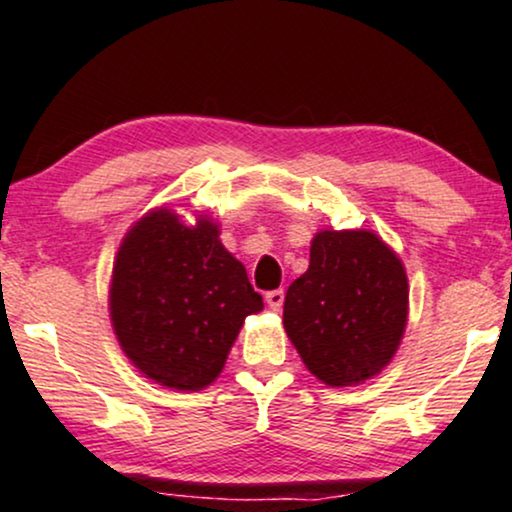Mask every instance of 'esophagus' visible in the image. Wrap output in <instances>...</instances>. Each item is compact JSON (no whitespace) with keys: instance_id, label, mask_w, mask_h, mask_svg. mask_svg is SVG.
<instances>
[{"instance_id":"obj_1","label":"esophagus","mask_w":512,"mask_h":512,"mask_svg":"<svg viewBox=\"0 0 512 512\" xmlns=\"http://www.w3.org/2000/svg\"><path fill=\"white\" fill-rule=\"evenodd\" d=\"M282 302H285V292H282V290H270V292H266V304H268L273 311H280V309H282Z\"/></svg>"}]
</instances>
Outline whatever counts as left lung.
<instances>
[{"label": "left lung", "mask_w": 512, "mask_h": 512, "mask_svg": "<svg viewBox=\"0 0 512 512\" xmlns=\"http://www.w3.org/2000/svg\"><path fill=\"white\" fill-rule=\"evenodd\" d=\"M410 314L400 256L371 230H321L285 294L287 338L330 388L359 386L393 362Z\"/></svg>", "instance_id": "8db88e82"}]
</instances>
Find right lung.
<instances>
[{"mask_svg": "<svg viewBox=\"0 0 512 512\" xmlns=\"http://www.w3.org/2000/svg\"><path fill=\"white\" fill-rule=\"evenodd\" d=\"M107 302L126 359L184 393L220 376L244 318L263 309L218 222L203 213L186 222L170 206L148 210L124 234Z\"/></svg>", "mask_w": 512, "mask_h": 512, "instance_id": "right-lung-1", "label": "right lung"}]
</instances>
